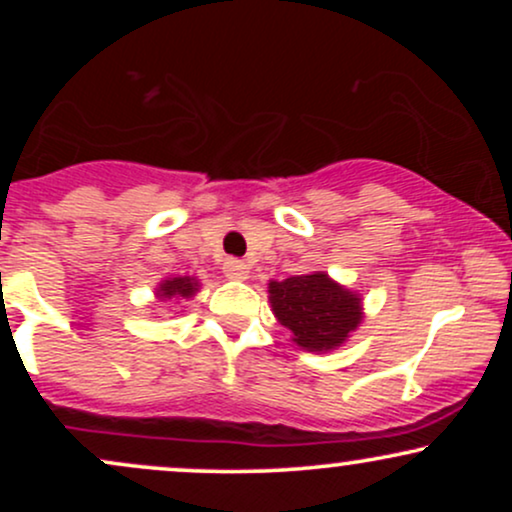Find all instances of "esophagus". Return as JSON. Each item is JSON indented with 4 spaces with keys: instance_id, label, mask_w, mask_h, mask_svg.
I'll list each match as a JSON object with an SVG mask.
<instances>
[{
    "instance_id": "34e87169",
    "label": "esophagus",
    "mask_w": 512,
    "mask_h": 512,
    "mask_svg": "<svg viewBox=\"0 0 512 512\" xmlns=\"http://www.w3.org/2000/svg\"><path fill=\"white\" fill-rule=\"evenodd\" d=\"M248 264L243 260H226L223 262V274L228 276V279H236V281H243L248 279Z\"/></svg>"
}]
</instances>
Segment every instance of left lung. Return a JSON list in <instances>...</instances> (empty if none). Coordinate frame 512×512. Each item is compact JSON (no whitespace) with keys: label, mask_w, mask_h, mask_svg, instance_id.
Returning <instances> with one entry per match:
<instances>
[{"label":"left lung","mask_w":512,"mask_h":512,"mask_svg":"<svg viewBox=\"0 0 512 512\" xmlns=\"http://www.w3.org/2000/svg\"><path fill=\"white\" fill-rule=\"evenodd\" d=\"M269 301L276 320L291 330L293 342L308 351L344 344L361 322V298L322 272L269 281Z\"/></svg>","instance_id":"left-lung-1"}]
</instances>
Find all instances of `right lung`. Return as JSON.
I'll use <instances>...</instances> for the list:
<instances>
[{
    "instance_id": "right-lung-1",
    "label": "right lung",
    "mask_w": 512,
    "mask_h": 512,
    "mask_svg": "<svg viewBox=\"0 0 512 512\" xmlns=\"http://www.w3.org/2000/svg\"><path fill=\"white\" fill-rule=\"evenodd\" d=\"M197 291V279H192V276H175V279H168L163 281L161 286H158V296L161 298H190L195 296Z\"/></svg>"
}]
</instances>
